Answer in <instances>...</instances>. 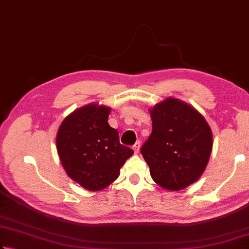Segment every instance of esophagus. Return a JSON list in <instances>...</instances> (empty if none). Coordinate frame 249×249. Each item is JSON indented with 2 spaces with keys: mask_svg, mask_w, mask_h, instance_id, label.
<instances>
[{
  "mask_svg": "<svg viewBox=\"0 0 249 249\" xmlns=\"http://www.w3.org/2000/svg\"><path fill=\"white\" fill-rule=\"evenodd\" d=\"M133 149H134V152L135 153H138L139 152V149H140V142L139 141H137L134 145H133Z\"/></svg>",
  "mask_w": 249,
  "mask_h": 249,
  "instance_id": "34e87169",
  "label": "esophagus"
}]
</instances>
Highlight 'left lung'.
<instances>
[{
    "label": "left lung",
    "mask_w": 249,
    "mask_h": 249,
    "mask_svg": "<svg viewBox=\"0 0 249 249\" xmlns=\"http://www.w3.org/2000/svg\"><path fill=\"white\" fill-rule=\"evenodd\" d=\"M150 113L152 133L140 152L159 186L182 190L207 166L213 148L211 127L196 109L178 99L168 98Z\"/></svg>",
    "instance_id": "8db88e82"
}]
</instances>
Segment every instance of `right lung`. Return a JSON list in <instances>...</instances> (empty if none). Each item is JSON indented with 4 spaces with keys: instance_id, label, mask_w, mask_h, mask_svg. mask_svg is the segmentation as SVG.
<instances>
[{
    "instance_id": "obj_1",
    "label": "right lung",
    "mask_w": 249,
    "mask_h": 249,
    "mask_svg": "<svg viewBox=\"0 0 249 249\" xmlns=\"http://www.w3.org/2000/svg\"><path fill=\"white\" fill-rule=\"evenodd\" d=\"M110 108L89 105L63 120L57 133V151L71 179L86 190L99 191L120 176L134 151L120 143L119 131L108 123Z\"/></svg>"
}]
</instances>
